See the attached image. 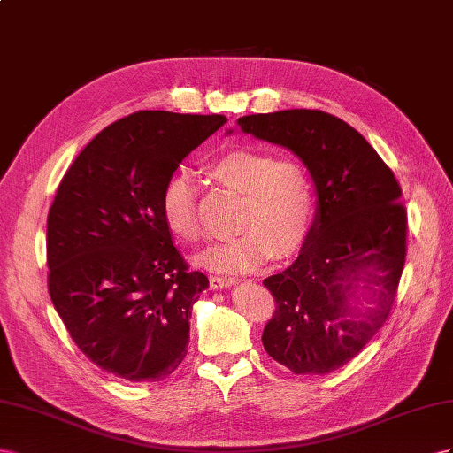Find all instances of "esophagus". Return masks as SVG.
<instances>
[{"mask_svg": "<svg viewBox=\"0 0 453 453\" xmlns=\"http://www.w3.org/2000/svg\"><path fill=\"white\" fill-rule=\"evenodd\" d=\"M237 280L231 279V277H219V275H214L211 277V288L212 290H222V288H229L234 287Z\"/></svg>", "mask_w": 453, "mask_h": 453, "instance_id": "1", "label": "esophagus"}]
</instances>
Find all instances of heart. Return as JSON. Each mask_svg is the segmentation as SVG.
<instances>
[{
  "label": "heart",
  "instance_id": "1",
  "mask_svg": "<svg viewBox=\"0 0 453 453\" xmlns=\"http://www.w3.org/2000/svg\"><path fill=\"white\" fill-rule=\"evenodd\" d=\"M211 174L239 191L235 229L239 234L204 250L197 262L214 271L247 273L264 265L273 252L287 257L305 242L315 216V186L300 161L237 148L211 165ZM161 216L173 235L201 239L196 184L188 173L173 174L161 193Z\"/></svg>",
  "mask_w": 453,
  "mask_h": 453
}]
</instances>
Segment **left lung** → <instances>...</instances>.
Wrapping results in <instances>:
<instances>
[{"instance_id": "1", "label": "left lung", "mask_w": 453, "mask_h": 453, "mask_svg": "<svg viewBox=\"0 0 453 453\" xmlns=\"http://www.w3.org/2000/svg\"><path fill=\"white\" fill-rule=\"evenodd\" d=\"M237 125L298 155L317 189L300 256L264 279L277 303L264 347L294 373H330L363 351L393 309L406 262L403 191L366 138L330 113L282 110Z\"/></svg>"}]
</instances>
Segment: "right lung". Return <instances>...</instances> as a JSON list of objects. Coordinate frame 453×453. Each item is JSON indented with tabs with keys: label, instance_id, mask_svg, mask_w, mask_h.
<instances>
[{
	"label": "right lung",
	"instance_id": "right-lung-1",
	"mask_svg": "<svg viewBox=\"0 0 453 453\" xmlns=\"http://www.w3.org/2000/svg\"><path fill=\"white\" fill-rule=\"evenodd\" d=\"M224 115L136 111L88 142L47 216L49 294L75 345L127 381L180 366L209 279L191 271L161 216V193Z\"/></svg>",
	"mask_w": 453,
	"mask_h": 453
}]
</instances>
